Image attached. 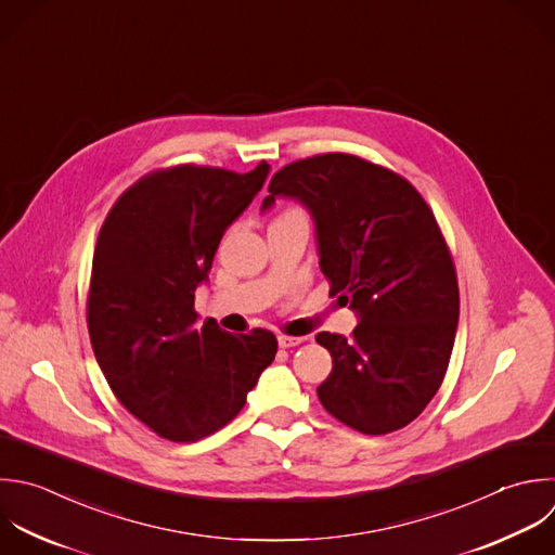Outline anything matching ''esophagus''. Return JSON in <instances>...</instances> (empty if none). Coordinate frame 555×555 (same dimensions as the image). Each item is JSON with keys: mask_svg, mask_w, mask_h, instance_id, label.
Segmentation results:
<instances>
[{"mask_svg": "<svg viewBox=\"0 0 555 555\" xmlns=\"http://www.w3.org/2000/svg\"><path fill=\"white\" fill-rule=\"evenodd\" d=\"M304 340H306V338H301V336H288V334H280V336H278V343H280L282 349L297 347V345H301Z\"/></svg>", "mask_w": 555, "mask_h": 555, "instance_id": "obj_1", "label": "esophagus"}]
</instances>
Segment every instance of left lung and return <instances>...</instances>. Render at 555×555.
Instances as JSON below:
<instances>
[{
    "label": "left lung",
    "mask_w": 555,
    "mask_h": 555,
    "mask_svg": "<svg viewBox=\"0 0 555 555\" xmlns=\"http://www.w3.org/2000/svg\"><path fill=\"white\" fill-rule=\"evenodd\" d=\"M275 197L310 210L330 295L360 317L349 340L317 334L332 356L319 401L369 436L405 427L444 379L460 314L455 267L431 208L405 178L338 152L282 167L262 210Z\"/></svg>",
    "instance_id": "8db88e82"
}]
</instances>
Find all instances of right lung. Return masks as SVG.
I'll use <instances>...</instances> for the list:
<instances>
[{
	"label": "right lung",
	"mask_w": 555,
	"mask_h": 555,
	"mask_svg": "<svg viewBox=\"0 0 555 555\" xmlns=\"http://www.w3.org/2000/svg\"><path fill=\"white\" fill-rule=\"evenodd\" d=\"M269 176L178 165L143 176L111 208L93 254L87 323L108 386L158 436L195 442L245 405L273 362L269 330L197 325L195 291L208 280L228 225Z\"/></svg>",
	"instance_id": "obj_1"
}]
</instances>
